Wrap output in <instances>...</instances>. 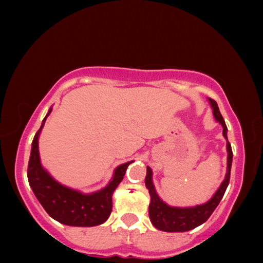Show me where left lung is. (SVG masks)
<instances>
[{
  "instance_id": "obj_1",
  "label": "left lung",
  "mask_w": 263,
  "mask_h": 263,
  "mask_svg": "<svg viewBox=\"0 0 263 263\" xmlns=\"http://www.w3.org/2000/svg\"><path fill=\"white\" fill-rule=\"evenodd\" d=\"M208 100L212 108L213 117H215L216 121L222 126V136H224L226 139V149H228V171H226L225 179L221 182L219 188L217 189L216 193L213 194L212 197L209 199L206 203L201 204V205L188 208L171 206L168 205L167 203H164L157 194V190L154 188L152 180L153 172L152 169L147 166L145 184L146 188L148 189V193L151 196L148 215L154 228L160 231H164V232H185V231H190L197 228L199 225H202L203 222H205L209 219V217L212 215V212L215 211V209L221 201L222 196H224L226 188H228L229 185L233 153L232 148H231V144L228 140V127H226L225 121L224 118H222L216 101H213L211 99Z\"/></svg>"
}]
</instances>
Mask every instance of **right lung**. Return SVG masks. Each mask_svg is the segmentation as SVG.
Masks as SVG:
<instances>
[{
  "label": "right lung",
  "instance_id": "add662e5",
  "mask_svg": "<svg viewBox=\"0 0 263 263\" xmlns=\"http://www.w3.org/2000/svg\"><path fill=\"white\" fill-rule=\"evenodd\" d=\"M51 111L52 108L43 119L42 126L35 133L31 146L28 166V180L31 189L48 215L61 224L82 228L103 224L112 210L114 191L122 182L128 164L133 161L119 164L115 169L108 185L95 193L83 194L62 185L42 166L39 157V135Z\"/></svg>",
  "mask_w": 263,
  "mask_h": 263
}]
</instances>
